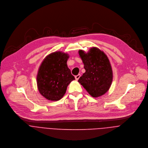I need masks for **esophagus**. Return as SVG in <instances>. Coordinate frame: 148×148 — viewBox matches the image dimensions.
<instances>
[{
	"label": "esophagus",
	"instance_id": "1",
	"mask_svg": "<svg viewBox=\"0 0 148 148\" xmlns=\"http://www.w3.org/2000/svg\"><path fill=\"white\" fill-rule=\"evenodd\" d=\"M80 76H81V75H80V74H78V75H75V79H76V80H78V79L79 78Z\"/></svg>",
	"mask_w": 148,
	"mask_h": 148
}]
</instances>
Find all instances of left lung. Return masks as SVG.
Segmentation results:
<instances>
[{
  "instance_id": "obj_1",
  "label": "left lung",
  "mask_w": 148,
  "mask_h": 148,
  "mask_svg": "<svg viewBox=\"0 0 148 148\" xmlns=\"http://www.w3.org/2000/svg\"><path fill=\"white\" fill-rule=\"evenodd\" d=\"M86 72L78 82L92 97L97 98L106 93L112 81V70L108 58L102 51L92 47L88 53L79 50Z\"/></svg>"
}]
</instances>
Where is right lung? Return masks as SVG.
Here are the masks:
<instances>
[{"label":"right lung","mask_w":148,"mask_h":148,"mask_svg":"<svg viewBox=\"0 0 148 148\" xmlns=\"http://www.w3.org/2000/svg\"><path fill=\"white\" fill-rule=\"evenodd\" d=\"M67 53L57 51L48 55L42 61L37 75L38 90L50 101L60 100L65 94L69 84L74 79L68 68Z\"/></svg>","instance_id":"obj_1"}]
</instances>
